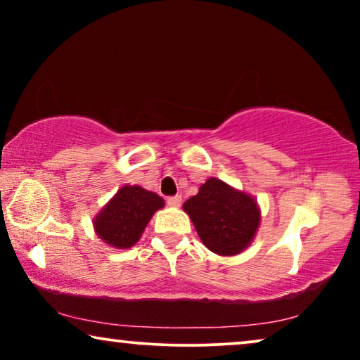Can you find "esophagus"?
Listing matches in <instances>:
<instances>
[{
    "mask_svg": "<svg viewBox=\"0 0 360 360\" xmlns=\"http://www.w3.org/2000/svg\"><path fill=\"white\" fill-rule=\"evenodd\" d=\"M180 201H181V196L180 195L169 196V198H167V205L172 206V208H176V206H180Z\"/></svg>",
    "mask_w": 360,
    "mask_h": 360,
    "instance_id": "1",
    "label": "esophagus"
}]
</instances>
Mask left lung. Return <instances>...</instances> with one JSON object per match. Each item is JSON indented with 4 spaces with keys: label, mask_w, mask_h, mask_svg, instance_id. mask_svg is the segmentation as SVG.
Listing matches in <instances>:
<instances>
[{
    "label": "left lung",
    "mask_w": 360,
    "mask_h": 360,
    "mask_svg": "<svg viewBox=\"0 0 360 360\" xmlns=\"http://www.w3.org/2000/svg\"><path fill=\"white\" fill-rule=\"evenodd\" d=\"M184 211L190 216L201 243L224 257L248 249L260 224L257 200L214 176L185 201Z\"/></svg>",
    "instance_id": "left-lung-1"
}]
</instances>
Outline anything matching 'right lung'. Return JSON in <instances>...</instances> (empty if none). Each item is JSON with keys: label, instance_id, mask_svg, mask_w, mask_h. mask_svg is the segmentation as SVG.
<instances>
[{"label": "right lung", "instance_id": "1", "mask_svg": "<svg viewBox=\"0 0 360 360\" xmlns=\"http://www.w3.org/2000/svg\"><path fill=\"white\" fill-rule=\"evenodd\" d=\"M164 198L139 185H124L93 218V229L103 243L115 249H129L141 239Z\"/></svg>", "mask_w": 360, "mask_h": 360}]
</instances>
